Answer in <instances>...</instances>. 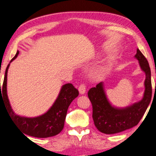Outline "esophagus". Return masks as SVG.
<instances>
[{"mask_svg":"<svg viewBox=\"0 0 156 156\" xmlns=\"http://www.w3.org/2000/svg\"><path fill=\"white\" fill-rule=\"evenodd\" d=\"M78 90H79V93L81 94H84L86 92V86L84 84H80L79 87H78Z\"/></svg>","mask_w":156,"mask_h":156,"instance_id":"1","label":"esophagus"}]
</instances>
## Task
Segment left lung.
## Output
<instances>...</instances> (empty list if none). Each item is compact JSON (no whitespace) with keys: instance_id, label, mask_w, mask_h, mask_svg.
<instances>
[{"instance_id":"left-lung-1","label":"left lung","mask_w":156,"mask_h":156,"mask_svg":"<svg viewBox=\"0 0 156 156\" xmlns=\"http://www.w3.org/2000/svg\"><path fill=\"white\" fill-rule=\"evenodd\" d=\"M134 57L139 61L140 66L146 74L145 91L140 101L125 108L112 106L108 101L103 82L88 91V97L92 103L93 119L96 127L106 134L120 133L136 126L141 120L152 98L151 71L149 62L139 49Z\"/></svg>"}]
</instances>
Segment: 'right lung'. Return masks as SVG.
<instances>
[{"label":"right lung","instance_id":"right-lung-1","mask_svg":"<svg viewBox=\"0 0 156 156\" xmlns=\"http://www.w3.org/2000/svg\"><path fill=\"white\" fill-rule=\"evenodd\" d=\"M19 53L20 52L17 51L15 56L11 59L10 62L17 57ZM10 63L6 69L2 89H1L0 87V101L1 98L4 100L3 102L4 106L14 125L25 134L34 137L47 138L55 136L60 133L63 129L64 122L69 105L79 94L78 90L72 84H64L61 87L56 101L44 114L34 118L18 115L14 112L11 107L7 96V72H8ZM1 92L2 93H1ZM1 93L2 94H1Z\"/></svg>","mask_w":156,"mask_h":156}]
</instances>
